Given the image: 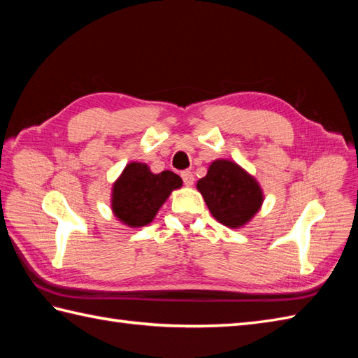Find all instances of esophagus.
I'll return each mask as SVG.
<instances>
[{
    "label": "esophagus",
    "instance_id": "esophagus-1",
    "mask_svg": "<svg viewBox=\"0 0 358 358\" xmlns=\"http://www.w3.org/2000/svg\"><path fill=\"white\" fill-rule=\"evenodd\" d=\"M181 178H183V181H185V185H186V186H192V185H194V175H192V172H191V171H185V172H181Z\"/></svg>",
    "mask_w": 358,
    "mask_h": 358
}]
</instances>
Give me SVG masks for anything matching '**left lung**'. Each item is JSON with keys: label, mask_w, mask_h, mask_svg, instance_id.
Returning <instances> with one entry per match:
<instances>
[{"label": "left lung", "mask_w": 358, "mask_h": 358, "mask_svg": "<svg viewBox=\"0 0 358 358\" xmlns=\"http://www.w3.org/2000/svg\"><path fill=\"white\" fill-rule=\"evenodd\" d=\"M196 189L217 222L232 229L250 222L263 204L257 180L231 159H215Z\"/></svg>", "instance_id": "obj_1"}]
</instances>
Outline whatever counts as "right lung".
Returning a JSON list of instances; mask_svg holds the SVG:
<instances>
[{"mask_svg":"<svg viewBox=\"0 0 358 358\" xmlns=\"http://www.w3.org/2000/svg\"><path fill=\"white\" fill-rule=\"evenodd\" d=\"M181 185L183 181L172 171L152 173L148 164L129 163L112 187L113 215L129 227L146 226Z\"/></svg>","mask_w":358,"mask_h":358,"instance_id":"add662e5","label":"right lung"}]
</instances>
